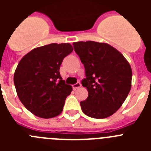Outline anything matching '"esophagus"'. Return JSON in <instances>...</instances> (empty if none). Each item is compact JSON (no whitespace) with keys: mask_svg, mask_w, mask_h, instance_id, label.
I'll use <instances>...</instances> for the list:
<instances>
[{"mask_svg":"<svg viewBox=\"0 0 151 151\" xmlns=\"http://www.w3.org/2000/svg\"><path fill=\"white\" fill-rule=\"evenodd\" d=\"M81 83L80 82H77L76 84H75V85H73V90H77L78 88H79L80 87H81Z\"/></svg>","mask_w":151,"mask_h":151,"instance_id":"1","label":"esophagus"}]
</instances>
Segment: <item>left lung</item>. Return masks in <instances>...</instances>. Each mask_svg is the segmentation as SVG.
Segmentation results:
<instances>
[{"mask_svg":"<svg viewBox=\"0 0 151 151\" xmlns=\"http://www.w3.org/2000/svg\"><path fill=\"white\" fill-rule=\"evenodd\" d=\"M75 51L84 64L86 78L82 80L87 88V99L80 102L88 116L104 119L121 107L132 88V71L120 52L106 43L78 41Z\"/></svg>","mask_w":151,"mask_h":151,"instance_id":"1","label":"left lung"}]
</instances>
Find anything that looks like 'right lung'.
I'll use <instances>...</instances> for the list:
<instances>
[{"label":"right lung","mask_w":151,"mask_h":151,"mask_svg":"<svg viewBox=\"0 0 151 151\" xmlns=\"http://www.w3.org/2000/svg\"><path fill=\"white\" fill-rule=\"evenodd\" d=\"M73 50L69 43H53L29 52L19 63L13 82L22 104L34 115L53 118L63 111L66 98L73 91L60 74L65 57Z\"/></svg>","instance_id":"add662e5"}]
</instances>
